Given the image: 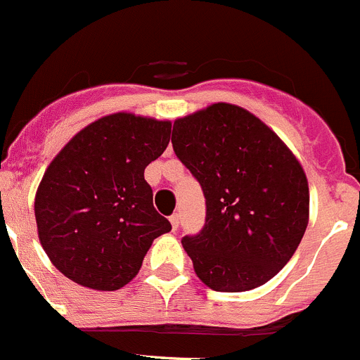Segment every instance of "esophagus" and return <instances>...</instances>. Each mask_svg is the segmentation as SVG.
Wrapping results in <instances>:
<instances>
[{
    "mask_svg": "<svg viewBox=\"0 0 360 360\" xmlns=\"http://www.w3.org/2000/svg\"><path fill=\"white\" fill-rule=\"evenodd\" d=\"M170 224H172V229L177 231V227H179V214L174 213L172 217H170Z\"/></svg>",
    "mask_w": 360,
    "mask_h": 360,
    "instance_id": "1",
    "label": "esophagus"
}]
</instances>
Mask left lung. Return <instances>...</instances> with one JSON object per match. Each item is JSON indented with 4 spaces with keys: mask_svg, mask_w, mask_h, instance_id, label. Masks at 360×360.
I'll list each match as a JSON object with an SVG mask.
<instances>
[{
    "mask_svg": "<svg viewBox=\"0 0 360 360\" xmlns=\"http://www.w3.org/2000/svg\"><path fill=\"white\" fill-rule=\"evenodd\" d=\"M172 146L206 197L204 229L181 240L197 277L224 293L266 284L307 229L309 184L298 158L263 120L231 103L177 119Z\"/></svg>",
    "mask_w": 360,
    "mask_h": 360,
    "instance_id": "1",
    "label": "left lung"
}]
</instances>
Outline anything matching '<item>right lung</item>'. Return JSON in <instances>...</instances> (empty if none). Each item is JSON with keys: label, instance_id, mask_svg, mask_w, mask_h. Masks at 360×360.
<instances>
[{"label": "right lung", "instance_id": "1", "mask_svg": "<svg viewBox=\"0 0 360 360\" xmlns=\"http://www.w3.org/2000/svg\"><path fill=\"white\" fill-rule=\"evenodd\" d=\"M170 131V120L112 113L78 131L53 158L35 193L37 233L67 278L90 290H120L136 277L153 241L172 229L143 179Z\"/></svg>", "mask_w": 360, "mask_h": 360}]
</instances>
